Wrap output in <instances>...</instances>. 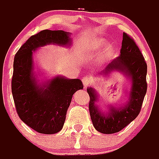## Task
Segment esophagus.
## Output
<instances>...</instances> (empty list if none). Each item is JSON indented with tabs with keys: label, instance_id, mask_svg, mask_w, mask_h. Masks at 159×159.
I'll use <instances>...</instances> for the list:
<instances>
[{
	"label": "esophagus",
	"instance_id": "1",
	"mask_svg": "<svg viewBox=\"0 0 159 159\" xmlns=\"http://www.w3.org/2000/svg\"><path fill=\"white\" fill-rule=\"evenodd\" d=\"M82 82L84 84V87L86 88V87H88V85L92 84L94 82V80L91 75H86L82 78Z\"/></svg>",
	"mask_w": 159,
	"mask_h": 159
}]
</instances>
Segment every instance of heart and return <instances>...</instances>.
Masks as SVG:
<instances>
[{
  "label": "heart",
  "mask_w": 159,
  "mask_h": 159,
  "mask_svg": "<svg viewBox=\"0 0 159 159\" xmlns=\"http://www.w3.org/2000/svg\"><path fill=\"white\" fill-rule=\"evenodd\" d=\"M103 43H104V41L102 40H97L95 41H94L93 44H92V48L94 49H97L98 48L100 47L101 45H102Z\"/></svg>",
  "instance_id": "obj_1"
}]
</instances>
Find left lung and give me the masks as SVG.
Listing matches in <instances>:
<instances>
[{"label":"left lung","mask_w":159,"mask_h":159,"mask_svg":"<svg viewBox=\"0 0 159 159\" xmlns=\"http://www.w3.org/2000/svg\"><path fill=\"white\" fill-rule=\"evenodd\" d=\"M120 56L106 67L103 74H109L113 70H121L130 76L132 88L130 101L120 108L111 107L107 114H103L95 104L97 95L95 90L88 88L90 96L89 112L95 128L102 134H114L126 127L136 119L141 111L143 99L147 90V65L141 51L131 36L123 32Z\"/></svg>","instance_id":"1"}]
</instances>
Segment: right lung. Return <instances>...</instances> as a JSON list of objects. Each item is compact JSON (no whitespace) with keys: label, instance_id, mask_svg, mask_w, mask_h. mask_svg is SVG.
Wrapping results in <instances>:
<instances>
[{"label":"right lung","instance_id":"1","mask_svg":"<svg viewBox=\"0 0 159 159\" xmlns=\"http://www.w3.org/2000/svg\"><path fill=\"white\" fill-rule=\"evenodd\" d=\"M69 33L63 30H42L31 36L15 55L12 93L18 116L40 134H56L63 128L73 94L83 89L79 79L56 76L40 88L32 76V53L48 43L67 44Z\"/></svg>","mask_w":159,"mask_h":159}]
</instances>
